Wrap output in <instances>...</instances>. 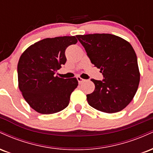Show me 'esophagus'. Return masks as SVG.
I'll return each instance as SVG.
<instances>
[{
	"instance_id": "34e87169",
	"label": "esophagus",
	"mask_w": 153,
	"mask_h": 153,
	"mask_svg": "<svg viewBox=\"0 0 153 153\" xmlns=\"http://www.w3.org/2000/svg\"><path fill=\"white\" fill-rule=\"evenodd\" d=\"M77 80H78V82H79V84L82 83V82L85 81V80H84V79H82V78H80V76H78V77H77Z\"/></svg>"
}]
</instances>
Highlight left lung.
<instances>
[{"label": "left lung", "instance_id": "1", "mask_svg": "<svg viewBox=\"0 0 153 153\" xmlns=\"http://www.w3.org/2000/svg\"><path fill=\"white\" fill-rule=\"evenodd\" d=\"M103 80L91 79L95 90L87 95L93 108L112 114L124 109L137 91L140 79L137 59L130 43L110 34L77 35Z\"/></svg>", "mask_w": 153, "mask_h": 153}]
</instances>
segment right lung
Here are the masks:
<instances>
[{
  "instance_id": "1",
  "label": "right lung",
  "mask_w": 153,
  "mask_h": 153,
  "mask_svg": "<svg viewBox=\"0 0 153 153\" xmlns=\"http://www.w3.org/2000/svg\"><path fill=\"white\" fill-rule=\"evenodd\" d=\"M77 42L75 36L46 38L31 45L21 55L17 68L19 88L25 101L38 113H57L69 104L78 80L54 74L66 62L67 47Z\"/></svg>"
}]
</instances>
